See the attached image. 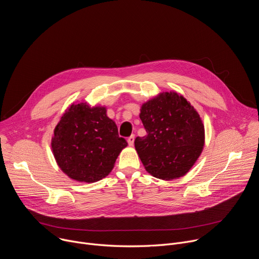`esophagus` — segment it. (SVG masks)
Masks as SVG:
<instances>
[{"label": "esophagus", "instance_id": "esophagus-1", "mask_svg": "<svg viewBox=\"0 0 259 259\" xmlns=\"http://www.w3.org/2000/svg\"><path fill=\"white\" fill-rule=\"evenodd\" d=\"M127 141H128V144H129L130 146H132V145L134 144V135H131L130 137H128Z\"/></svg>", "mask_w": 259, "mask_h": 259}]
</instances>
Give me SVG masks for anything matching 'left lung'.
Returning a JSON list of instances; mask_svg holds the SVG:
<instances>
[{"mask_svg": "<svg viewBox=\"0 0 259 259\" xmlns=\"http://www.w3.org/2000/svg\"><path fill=\"white\" fill-rule=\"evenodd\" d=\"M139 118L147 134L136 137L134 145L145 170L163 180L186 175L205 144L196 108L175 91L162 92L142 103Z\"/></svg>", "mask_w": 259, "mask_h": 259, "instance_id": "1", "label": "left lung"}]
</instances>
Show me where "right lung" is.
<instances>
[{
	"label": "right lung",
	"mask_w": 259,
	"mask_h": 259,
	"mask_svg": "<svg viewBox=\"0 0 259 259\" xmlns=\"http://www.w3.org/2000/svg\"><path fill=\"white\" fill-rule=\"evenodd\" d=\"M127 141L106 107L71 103L54 129L51 149L60 170L79 182H96L112 172Z\"/></svg>",
	"instance_id": "add662e5"
}]
</instances>
